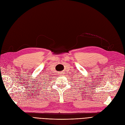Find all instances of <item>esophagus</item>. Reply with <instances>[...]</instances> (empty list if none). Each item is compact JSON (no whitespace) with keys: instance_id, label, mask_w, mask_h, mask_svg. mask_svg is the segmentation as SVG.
<instances>
[{"instance_id":"esophagus-1","label":"esophagus","mask_w":125,"mask_h":125,"mask_svg":"<svg viewBox=\"0 0 125 125\" xmlns=\"http://www.w3.org/2000/svg\"><path fill=\"white\" fill-rule=\"evenodd\" d=\"M58 75H63L62 74V72H59V73H58Z\"/></svg>"}]
</instances>
